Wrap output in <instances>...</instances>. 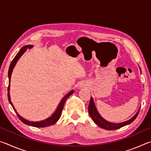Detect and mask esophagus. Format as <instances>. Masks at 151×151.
<instances>
[{"label": "esophagus", "instance_id": "esophagus-1", "mask_svg": "<svg viewBox=\"0 0 151 151\" xmlns=\"http://www.w3.org/2000/svg\"><path fill=\"white\" fill-rule=\"evenodd\" d=\"M80 86V87H81V88H83V86H84V85H83V83H81V85H80V86Z\"/></svg>", "mask_w": 151, "mask_h": 151}]
</instances>
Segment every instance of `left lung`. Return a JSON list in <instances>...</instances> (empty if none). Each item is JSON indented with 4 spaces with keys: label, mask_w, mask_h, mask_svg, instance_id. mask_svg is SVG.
Here are the masks:
<instances>
[{
    "label": "left lung",
    "mask_w": 151,
    "mask_h": 151,
    "mask_svg": "<svg viewBox=\"0 0 151 151\" xmlns=\"http://www.w3.org/2000/svg\"><path fill=\"white\" fill-rule=\"evenodd\" d=\"M140 73H141V69H140ZM88 110L89 114H90L91 119L94 121V123L98 125L99 127L102 128V129L111 131V130H116V129H120V128H121L124 126H126L127 124H131V122H133L134 121V119L137 118V116H138V114H139L140 109H139V111H137V113L135 114L131 119H130L129 120H128V121H126L119 122V123H112V122L107 121L105 119H103V117L101 116V114H99L98 111H97L95 104L94 103L93 97H91V98Z\"/></svg>",
    "instance_id": "left-lung-1"
}]
</instances>
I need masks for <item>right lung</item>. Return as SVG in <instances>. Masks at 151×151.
Returning <instances> with one entry per match:
<instances>
[{"instance_id":"right-lung-1","label":"right lung","mask_w":151,"mask_h":151,"mask_svg":"<svg viewBox=\"0 0 151 151\" xmlns=\"http://www.w3.org/2000/svg\"><path fill=\"white\" fill-rule=\"evenodd\" d=\"M33 47L32 45H26L24 47H22L21 49L19 50V52L17 53V55L15 56V57L14 58V59L12 60V61L11 63V65H10L9 69V73H8V76H9V87H8V94H7V96H8V99L9 101V103L11 104V106L13 108L14 111L16 112L17 116H19V119L23 123H24L25 124L29 125V126H32L34 127H48L50 126V125L54 124L55 123H56L58 121V119H60V117L61 116V113H62L63 107H64V104H65V103L66 99H67L68 97H69L71 94H72L74 93V90L70 91L69 93H68L66 95L63 97L62 99V100L60 101V102L58 104V105L57 106V108L56 109L55 111L54 112L52 115L48 117V118L46 119L45 120H42V121H37V122H33V121H29L28 120L25 119L23 117L21 116L20 114L18 113V112L17 111V110L15 109L14 106L13 105V104L12 103L11 100V96H10V85H11V75L12 73V70H13V68H14L15 65H16L17 63L18 62L19 58L21 57V56L24 54V53L26 52V50H27V48H31Z\"/></svg>"}]
</instances>
